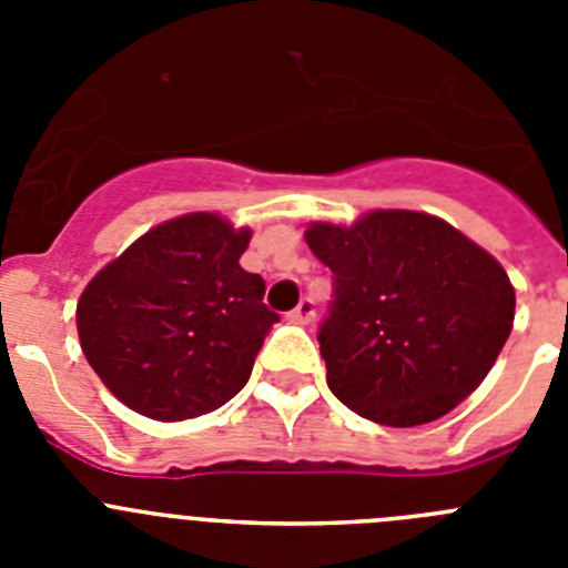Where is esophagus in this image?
<instances>
[{
  "mask_svg": "<svg viewBox=\"0 0 568 568\" xmlns=\"http://www.w3.org/2000/svg\"><path fill=\"white\" fill-rule=\"evenodd\" d=\"M313 318H315V307H313V301H310V298L301 301L298 307L290 313V321H293V324H301V327H304V324H310Z\"/></svg>",
  "mask_w": 568,
  "mask_h": 568,
  "instance_id": "34e87169",
  "label": "esophagus"
}]
</instances>
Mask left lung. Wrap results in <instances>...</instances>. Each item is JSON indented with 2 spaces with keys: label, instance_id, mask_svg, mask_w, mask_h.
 Listing matches in <instances>:
<instances>
[{
  "label": "left lung",
  "instance_id": "8db88e82",
  "mask_svg": "<svg viewBox=\"0 0 568 568\" xmlns=\"http://www.w3.org/2000/svg\"><path fill=\"white\" fill-rule=\"evenodd\" d=\"M310 250L335 275L318 341L335 398L384 426L453 413L498 361L515 287L495 255L418 210L313 222Z\"/></svg>",
  "mask_w": 568,
  "mask_h": 568
}]
</instances>
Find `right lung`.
<instances>
[{"instance_id": "right-lung-1", "label": "right lung", "mask_w": 568, "mask_h": 568, "mask_svg": "<svg viewBox=\"0 0 568 568\" xmlns=\"http://www.w3.org/2000/svg\"><path fill=\"white\" fill-rule=\"evenodd\" d=\"M253 230L219 213L155 224L104 264L77 304L79 344L115 398L144 418L207 415L244 389L278 315L239 258Z\"/></svg>"}]
</instances>
